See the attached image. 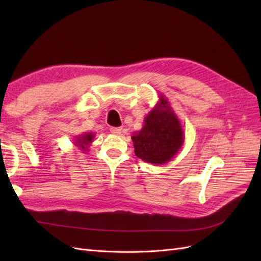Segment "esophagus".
<instances>
[{
	"mask_svg": "<svg viewBox=\"0 0 261 261\" xmlns=\"http://www.w3.org/2000/svg\"><path fill=\"white\" fill-rule=\"evenodd\" d=\"M110 131H111V134L112 135H115V136H118V135H120L121 134V131H122V127H116V126H112L110 129Z\"/></svg>",
	"mask_w": 261,
	"mask_h": 261,
	"instance_id": "obj_1",
	"label": "esophagus"
}]
</instances>
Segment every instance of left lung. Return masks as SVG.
<instances>
[{
    "mask_svg": "<svg viewBox=\"0 0 261 261\" xmlns=\"http://www.w3.org/2000/svg\"><path fill=\"white\" fill-rule=\"evenodd\" d=\"M135 153L143 162L165 165L179 152L184 145V131L175 111L163 94L143 120L140 131L134 132Z\"/></svg>",
    "mask_w": 261,
    "mask_h": 261,
    "instance_id": "8db88e82",
    "label": "left lung"
}]
</instances>
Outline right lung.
Masks as SVG:
<instances>
[{
  "mask_svg": "<svg viewBox=\"0 0 261 261\" xmlns=\"http://www.w3.org/2000/svg\"><path fill=\"white\" fill-rule=\"evenodd\" d=\"M94 138H95V135H94L93 132H85V134L77 137L74 143L76 147H79L81 149V150L88 151V148H90Z\"/></svg>",
  "mask_w": 261,
  "mask_h": 261,
  "instance_id": "obj_1",
  "label": "right lung"
}]
</instances>
